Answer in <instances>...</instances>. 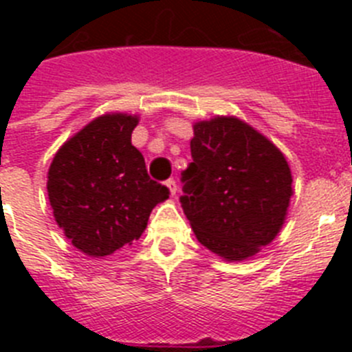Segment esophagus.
Returning a JSON list of instances; mask_svg holds the SVG:
<instances>
[{
  "label": "esophagus",
  "instance_id": "1",
  "mask_svg": "<svg viewBox=\"0 0 352 352\" xmlns=\"http://www.w3.org/2000/svg\"><path fill=\"white\" fill-rule=\"evenodd\" d=\"M166 186L169 188L170 195H176V192H178V185H176V182H174V179H167Z\"/></svg>",
  "mask_w": 352,
  "mask_h": 352
}]
</instances>
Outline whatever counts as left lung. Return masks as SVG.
<instances>
[{
  "mask_svg": "<svg viewBox=\"0 0 352 352\" xmlns=\"http://www.w3.org/2000/svg\"><path fill=\"white\" fill-rule=\"evenodd\" d=\"M183 173V213L199 243L229 263L259 254L280 232L292 195L284 153L236 116L195 121Z\"/></svg>",
  "mask_w": 352,
  "mask_h": 352,
  "instance_id": "8db88e82",
  "label": "left lung"
}]
</instances>
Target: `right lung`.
I'll list each match as a JSON object with an SVG mask.
<instances>
[{
	"instance_id": "add662e5",
	"label": "right lung",
	"mask_w": 352,
	"mask_h": 352,
	"mask_svg": "<svg viewBox=\"0 0 352 352\" xmlns=\"http://www.w3.org/2000/svg\"><path fill=\"white\" fill-rule=\"evenodd\" d=\"M138 123V114H102L67 139L49 167L56 223L89 257L132 245L151 210L169 197L167 186L149 179L144 157L132 144Z\"/></svg>"
}]
</instances>
